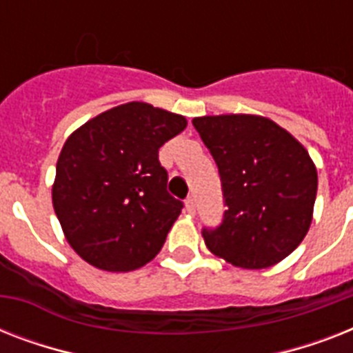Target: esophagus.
Masks as SVG:
<instances>
[{
    "label": "esophagus",
    "instance_id": "34e87169",
    "mask_svg": "<svg viewBox=\"0 0 353 353\" xmlns=\"http://www.w3.org/2000/svg\"><path fill=\"white\" fill-rule=\"evenodd\" d=\"M185 207H187L188 214H196V199H194V196H188L185 199Z\"/></svg>",
    "mask_w": 353,
    "mask_h": 353
}]
</instances>
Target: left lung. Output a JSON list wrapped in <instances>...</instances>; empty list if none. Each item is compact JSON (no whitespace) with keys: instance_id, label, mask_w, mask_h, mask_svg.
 <instances>
[{"instance_id":"obj_1","label":"left lung","mask_w":353,"mask_h":353,"mask_svg":"<svg viewBox=\"0 0 353 353\" xmlns=\"http://www.w3.org/2000/svg\"><path fill=\"white\" fill-rule=\"evenodd\" d=\"M220 172L223 220L203 227L205 243L243 269L284 260L312 225L317 170L306 148L284 128L256 115L192 121Z\"/></svg>"}]
</instances>
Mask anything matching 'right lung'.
<instances>
[{"label":"right lung","mask_w":353,"mask_h":353,"mask_svg":"<svg viewBox=\"0 0 353 353\" xmlns=\"http://www.w3.org/2000/svg\"><path fill=\"white\" fill-rule=\"evenodd\" d=\"M187 121L128 102L88 121L65 141L52 207L69 245L104 271H133L161 251L183 201L166 190L159 148Z\"/></svg>","instance_id":"1"}]
</instances>
